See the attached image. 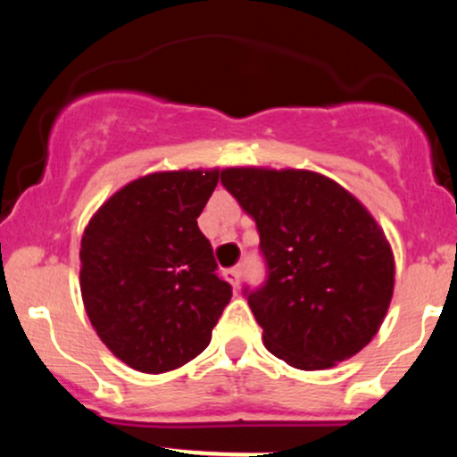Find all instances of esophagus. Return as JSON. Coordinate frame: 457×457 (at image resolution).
<instances>
[{
  "mask_svg": "<svg viewBox=\"0 0 457 457\" xmlns=\"http://www.w3.org/2000/svg\"><path fill=\"white\" fill-rule=\"evenodd\" d=\"M240 277H243V270H240V269L228 270V279H229V283H232L234 287L240 286Z\"/></svg>",
  "mask_w": 457,
  "mask_h": 457,
  "instance_id": "1",
  "label": "esophagus"
}]
</instances>
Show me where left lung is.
Listing matches in <instances>:
<instances>
[{
    "mask_svg": "<svg viewBox=\"0 0 457 457\" xmlns=\"http://www.w3.org/2000/svg\"><path fill=\"white\" fill-rule=\"evenodd\" d=\"M221 182L255 219L269 279L249 292L262 339L296 370H328L378 333L395 260L371 212L309 170L225 167Z\"/></svg>",
    "mask_w": 457,
    "mask_h": 457,
    "instance_id": "1",
    "label": "left lung"
}]
</instances>
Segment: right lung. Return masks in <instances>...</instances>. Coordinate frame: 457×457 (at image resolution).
<instances>
[{
	"mask_svg": "<svg viewBox=\"0 0 457 457\" xmlns=\"http://www.w3.org/2000/svg\"><path fill=\"white\" fill-rule=\"evenodd\" d=\"M219 170L154 171L124 185L83 229V307L101 342L144 374L178 370L211 344L232 298L197 217Z\"/></svg>",
	"mask_w": 457,
	"mask_h": 457,
	"instance_id": "add662e5",
	"label": "right lung"
}]
</instances>
